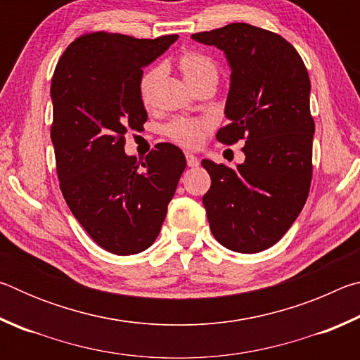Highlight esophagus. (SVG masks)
Listing matches in <instances>:
<instances>
[{
	"mask_svg": "<svg viewBox=\"0 0 360 360\" xmlns=\"http://www.w3.org/2000/svg\"><path fill=\"white\" fill-rule=\"evenodd\" d=\"M186 158H187V165L188 167H191V168H195V167H198V158L197 157H195L193 154H188V152H187V154H186Z\"/></svg>",
	"mask_w": 360,
	"mask_h": 360,
	"instance_id": "1",
	"label": "esophagus"
}]
</instances>
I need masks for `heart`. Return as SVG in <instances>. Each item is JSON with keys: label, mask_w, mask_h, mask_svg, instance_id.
<instances>
[{"label": "heart", "mask_w": 360, "mask_h": 360, "mask_svg": "<svg viewBox=\"0 0 360 360\" xmlns=\"http://www.w3.org/2000/svg\"><path fill=\"white\" fill-rule=\"evenodd\" d=\"M179 70L182 76L187 81V84L195 85L198 82L205 81V79H214L217 81L219 70L217 65L212 58L200 52H186L179 57ZM163 70L160 66H154L144 72L141 76V81H139V95H141V100L148 105L152 100V95L155 92V87L158 81L162 79ZM206 130V124L195 119H186L179 117L174 119L173 122L165 127L167 135L181 146H186V148H195L202 143L203 135Z\"/></svg>", "instance_id": "obj_1"}]
</instances>
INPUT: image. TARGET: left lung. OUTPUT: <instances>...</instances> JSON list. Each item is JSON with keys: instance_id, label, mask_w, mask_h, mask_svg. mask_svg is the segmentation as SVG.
I'll list each match as a JSON object with an SVG mask.
<instances>
[{"instance_id": "1", "label": "left lung", "mask_w": 360, "mask_h": 360, "mask_svg": "<svg viewBox=\"0 0 360 360\" xmlns=\"http://www.w3.org/2000/svg\"><path fill=\"white\" fill-rule=\"evenodd\" d=\"M192 39L221 49L231 70L230 124L217 131V141L246 139L241 165L202 162L211 176L203 195L210 227L230 251L260 252L283 238L308 198L314 135L308 71L290 42L248 23Z\"/></svg>"}]
</instances>
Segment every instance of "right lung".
<instances>
[{
  "label": "right lung",
  "mask_w": 360,
  "mask_h": 360,
  "mask_svg": "<svg viewBox=\"0 0 360 360\" xmlns=\"http://www.w3.org/2000/svg\"><path fill=\"white\" fill-rule=\"evenodd\" d=\"M176 38L79 36L52 77L60 188L90 238L117 255L138 254L155 241L186 168L182 150L169 143L157 144L143 162L124 150L127 130H141L148 120L139 95L143 68Z\"/></svg>",
  "instance_id": "right-lung-1"
}]
</instances>
